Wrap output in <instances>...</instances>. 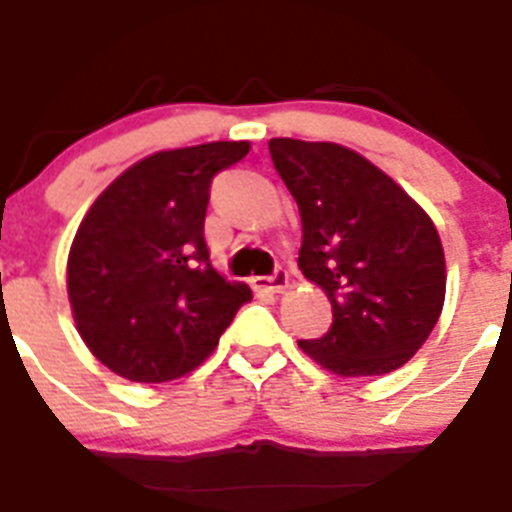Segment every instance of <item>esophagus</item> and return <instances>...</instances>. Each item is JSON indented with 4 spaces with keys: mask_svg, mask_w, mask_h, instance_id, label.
I'll use <instances>...</instances> for the list:
<instances>
[{
    "mask_svg": "<svg viewBox=\"0 0 512 512\" xmlns=\"http://www.w3.org/2000/svg\"><path fill=\"white\" fill-rule=\"evenodd\" d=\"M288 280H291V275H288V269L285 267H277L272 275L267 277H253V285L256 288H264V291H272V293H280L288 288Z\"/></svg>",
    "mask_w": 512,
    "mask_h": 512,
    "instance_id": "1",
    "label": "esophagus"
}]
</instances>
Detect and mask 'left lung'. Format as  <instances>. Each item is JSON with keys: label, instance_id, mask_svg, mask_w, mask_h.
Masks as SVG:
<instances>
[{"label": "left lung", "instance_id": "obj_1", "mask_svg": "<svg viewBox=\"0 0 512 512\" xmlns=\"http://www.w3.org/2000/svg\"><path fill=\"white\" fill-rule=\"evenodd\" d=\"M299 205V267L326 291L334 323L299 347L339 376H382L427 342L443 310L438 229L387 173L339 144L272 138Z\"/></svg>", "mask_w": 512, "mask_h": 512}]
</instances>
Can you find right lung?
Instances as JSON below:
<instances>
[{"label":"right lung","mask_w":512,"mask_h":512,"mask_svg":"<svg viewBox=\"0 0 512 512\" xmlns=\"http://www.w3.org/2000/svg\"><path fill=\"white\" fill-rule=\"evenodd\" d=\"M248 141L136 162L93 202L69 253V301L95 358L130 382H170L208 358L251 288L227 283L205 243L216 173Z\"/></svg>","instance_id":"add662e5"}]
</instances>
